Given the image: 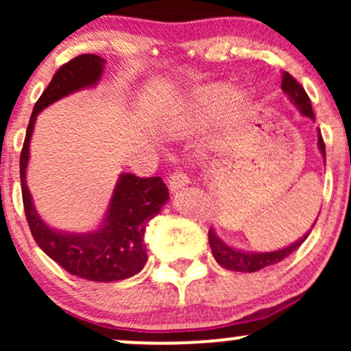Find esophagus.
<instances>
[{
    "label": "esophagus",
    "mask_w": 351,
    "mask_h": 351,
    "mask_svg": "<svg viewBox=\"0 0 351 351\" xmlns=\"http://www.w3.org/2000/svg\"><path fill=\"white\" fill-rule=\"evenodd\" d=\"M189 183V178L186 175H184L183 171H175L171 173L170 178H168V186H170L171 191H178L180 188L186 186Z\"/></svg>",
    "instance_id": "1"
}]
</instances>
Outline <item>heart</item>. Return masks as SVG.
<instances>
[{
  "instance_id": "heart-1",
  "label": "heart",
  "mask_w": 351,
  "mask_h": 351,
  "mask_svg": "<svg viewBox=\"0 0 351 351\" xmlns=\"http://www.w3.org/2000/svg\"><path fill=\"white\" fill-rule=\"evenodd\" d=\"M229 94H231V88L228 86H211L201 88V90L196 92L195 97L189 100L186 108L176 117L175 127L180 128V130H189V128H198L206 125L221 110ZM251 104V97L244 94V92L232 95L231 100H229V108L226 112L224 123L228 127H234L247 114Z\"/></svg>"
}]
</instances>
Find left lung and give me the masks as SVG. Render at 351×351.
I'll return each instance as SVG.
<instances>
[{"mask_svg": "<svg viewBox=\"0 0 351 351\" xmlns=\"http://www.w3.org/2000/svg\"><path fill=\"white\" fill-rule=\"evenodd\" d=\"M282 90L289 95L291 102L299 108L302 115L310 117L312 120H315V115H313L312 104H310L307 92H305V88L302 87L300 84L297 82L291 74H289V72H284V74H282ZM318 148H320V153L325 158V143H324V138H322L320 130H318ZM313 226H315V224H312V229ZM312 229H310V231H312ZM310 231L305 232L304 237H300L299 241H295L293 244L287 245V247L277 249V251H271V252H247V251H241V249L231 247V245H228L224 241H221V237L216 236L215 229L213 228H209L208 237H209V245H211L213 256H215L217 264L223 265V267L228 269V271L256 272L264 267H269V265L280 263V261H284L285 257L291 256V254L295 251L297 247H300L302 243L307 239Z\"/></svg>", "mask_w": 351, "mask_h": 351, "instance_id": "8db88e82", "label": "left lung"}]
</instances>
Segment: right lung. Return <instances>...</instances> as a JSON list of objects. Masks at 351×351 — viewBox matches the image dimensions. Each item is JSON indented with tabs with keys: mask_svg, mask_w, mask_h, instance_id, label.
Returning <instances> with one entry per match:
<instances>
[{
	"mask_svg": "<svg viewBox=\"0 0 351 351\" xmlns=\"http://www.w3.org/2000/svg\"><path fill=\"white\" fill-rule=\"evenodd\" d=\"M104 64L106 60L100 56L82 54L59 67L31 114L19 158V175L24 213L31 234L39 247L72 276L94 282H115L135 276L147 263L145 228L170 198L163 180L160 176L140 178L132 173H122L115 184L102 226L80 234L62 232L47 226L36 211L26 184L29 142L36 117L43 108L59 99L95 86L102 77Z\"/></svg>",
	"mask_w": 351,
	"mask_h": 351,
	"instance_id": "1",
	"label": "right lung"
}]
</instances>
